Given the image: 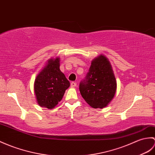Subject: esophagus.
Returning <instances> with one entry per match:
<instances>
[{
  "label": "esophagus",
  "instance_id": "obj_1",
  "mask_svg": "<svg viewBox=\"0 0 155 155\" xmlns=\"http://www.w3.org/2000/svg\"><path fill=\"white\" fill-rule=\"evenodd\" d=\"M77 86V83L75 82H72L71 83V87H75Z\"/></svg>",
  "mask_w": 155,
  "mask_h": 155
}]
</instances>
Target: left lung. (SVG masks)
Instances as JSON below:
<instances>
[{
	"label": "left lung",
	"instance_id": "obj_1",
	"mask_svg": "<svg viewBox=\"0 0 155 155\" xmlns=\"http://www.w3.org/2000/svg\"><path fill=\"white\" fill-rule=\"evenodd\" d=\"M117 82L110 62L102 54L92 61L86 78L79 86L81 96L93 108H104L114 98Z\"/></svg>",
	"mask_w": 155,
	"mask_h": 155
}]
</instances>
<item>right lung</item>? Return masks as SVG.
Listing matches in <instances>:
<instances>
[{
  "label": "right lung",
  "mask_w": 155,
  "mask_h": 155,
  "mask_svg": "<svg viewBox=\"0 0 155 155\" xmlns=\"http://www.w3.org/2000/svg\"><path fill=\"white\" fill-rule=\"evenodd\" d=\"M60 58L48 61L35 79L34 89L39 106L53 109L62 100L70 82L61 71Z\"/></svg>",
  "instance_id": "obj_1"
}]
</instances>
